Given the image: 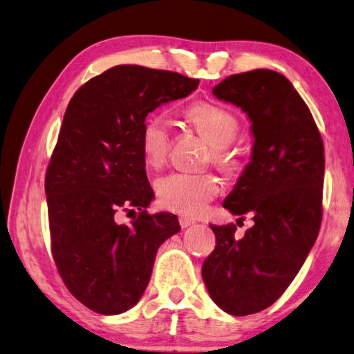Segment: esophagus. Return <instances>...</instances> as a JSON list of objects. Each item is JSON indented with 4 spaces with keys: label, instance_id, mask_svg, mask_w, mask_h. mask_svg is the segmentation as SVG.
<instances>
[{
    "label": "esophagus",
    "instance_id": "esophagus-1",
    "mask_svg": "<svg viewBox=\"0 0 354 354\" xmlns=\"http://www.w3.org/2000/svg\"><path fill=\"white\" fill-rule=\"evenodd\" d=\"M179 224H181L183 229H185V227L192 226V224H195V220H192V218L185 216V215H181V216H179Z\"/></svg>",
    "mask_w": 354,
    "mask_h": 354
}]
</instances>
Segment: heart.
Returning <instances> with one entry per match:
<instances>
[{
    "mask_svg": "<svg viewBox=\"0 0 354 354\" xmlns=\"http://www.w3.org/2000/svg\"><path fill=\"white\" fill-rule=\"evenodd\" d=\"M185 118L199 136L210 144L209 162L230 175L241 169L240 151L232 147L239 134V120L232 113L201 102L189 106ZM170 144L171 134L164 115H150L140 131V153L145 164L153 169L162 165L169 156ZM220 189V181L212 173H171L158 179L156 196L162 209L194 216L207 207Z\"/></svg>",
    "mask_w": 354,
    "mask_h": 354,
    "instance_id": "heart-1",
    "label": "heart"
}]
</instances>
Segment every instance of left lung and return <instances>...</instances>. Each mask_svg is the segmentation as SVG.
Masks as SVG:
<instances>
[{"label": "left lung", "mask_w": 354, "mask_h": 354, "mask_svg": "<svg viewBox=\"0 0 354 354\" xmlns=\"http://www.w3.org/2000/svg\"><path fill=\"white\" fill-rule=\"evenodd\" d=\"M214 95L252 122V159L223 205L254 226L236 239L234 223L216 226L203 280L232 316L263 311L291 285L322 223L324 140L310 108L285 75L254 69L229 75Z\"/></svg>", "instance_id": "8db88e82"}]
</instances>
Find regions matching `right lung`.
Returning <instances> with one entry per match:
<instances>
[{
  "mask_svg": "<svg viewBox=\"0 0 354 354\" xmlns=\"http://www.w3.org/2000/svg\"><path fill=\"white\" fill-rule=\"evenodd\" d=\"M198 79L164 69L119 65L77 89L50 156V250L63 283L99 314H120L149 285L158 248L178 234V218L147 212L153 199L140 153L149 113L195 91ZM134 207L130 225L115 221ZM131 212V210H130Z\"/></svg>",
  "mask_w": 354,
  "mask_h": 354,
  "instance_id": "1",
  "label": "right lung"
}]
</instances>
